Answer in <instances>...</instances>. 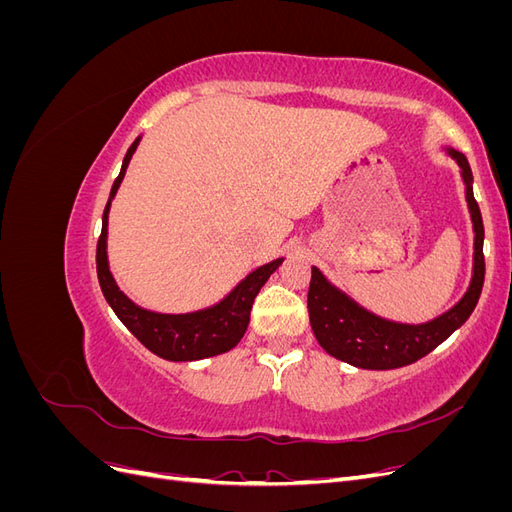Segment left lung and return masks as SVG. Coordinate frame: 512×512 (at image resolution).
<instances>
[{
	"instance_id": "left-lung-1",
	"label": "left lung",
	"mask_w": 512,
	"mask_h": 512,
	"mask_svg": "<svg viewBox=\"0 0 512 512\" xmlns=\"http://www.w3.org/2000/svg\"><path fill=\"white\" fill-rule=\"evenodd\" d=\"M444 151L459 164L474 230L472 277L466 292L451 309L427 322H397L369 312L348 292L337 288L318 267H312V282L307 292L309 324L318 344L335 359L359 369H397L410 365L451 337L474 312L485 282V228L474 200L472 170L466 156L451 147H444Z\"/></svg>"
}]
</instances>
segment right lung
Here are the masks:
<instances>
[{
    "label": "right lung",
    "instance_id": "add662e5",
    "mask_svg": "<svg viewBox=\"0 0 512 512\" xmlns=\"http://www.w3.org/2000/svg\"><path fill=\"white\" fill-rule=\"evenodd\" d=\"M143 136H136V141L130 145L126 158L121 162L119 177L115 179L111 196L106 200L104 215H102V235L98 239L96 250V269H98V282L106 303L111 305L117 318L126 324L128 331L153 354L162 356L166 361H200L209 359V356H218L235 348L250 324L252 303L258 290L269 280V275L282 265L284 258H275L267 265L247 273L243 280L232 288L226 297L218 303L207 305L203 309H194V312L183 314H164L153 312L143 305L134 303L126 292H123L108 265V213L117 196L119 185L126 177L128 164L134 156V151L141 143Z\"/></svg>",
    "mask_w": 512,
    "mask_h": 512
}]
</instances>
